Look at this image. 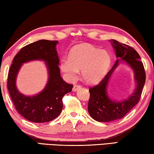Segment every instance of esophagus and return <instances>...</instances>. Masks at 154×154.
<instances>
[{
  "instance_id": "1",
  "label": "esophagus",
  "mask_w": 154,
  "mask_h": 154,
  "mask_svg": "<svg viewBox=\"0 0 154 154\" xmlns=\"http://www.w3.org/2000/svg\"><path fill=\"white\" fill-rule=\"evenodd\" d=\"M79 88H81V85H75L73 88H72V92H76V91H77V90L79 89Z\"/></svg>"
}]
</instances>
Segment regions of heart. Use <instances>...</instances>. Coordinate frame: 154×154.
<instances>
[{
	"label": "heart",
	"mask_w": 154,
	"mask_h": 154,
	"mask_svg": "<svg viewBox=\"0 0 154 154\" xmlns=\"http://www.w3.org/2000/svg\"><path fill=\"white\" fill-rule=\"evenodd\" d=\"M110 63L111 57L106 50L88 45H80L72 49L69 58L61 60L60 68L69 82L75 80L81 69L84 82L94 84L105 76Z\"/></svg>",
	"instance_id": "1"
}]
</instances>
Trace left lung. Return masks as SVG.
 <instances>
[{
	"mask_svg": "<svg viewBox=\"0 0 154 154\" xmlns=\"http://www.w3.org/2000/svg\"><path fill=\"white\" fill-rule=\"evenodd\" d=\"M115 50L116 61L103 80L90 88V98L88 103V113L94 120L100 122H112L124 117L139 103L145 83L144 66L140 57L131 47L111 39L109 41ZM126 63L134 72L135 88L134 92L124 100H116L109 95V79L119 65Z\"/></svg>",
	"mask_w": 154,
	"mask_h": 154,
	"instance_id": "1",
	"label": "left lung"
}]
</instances>
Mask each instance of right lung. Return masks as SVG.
Listing matches in <instances>:
<instances>
[{
  "mask_svg": "<svg viewBox=\"0 0 154 154\" xmlns=\"http://www.w3.org/2000/svg\"><path fill=\"white\" fill-rule=\"evenodd\" d=\"M57 41L39 40L23 48L14 57L10 67L7 88L17 111L27 120L44 123L56 119L62 110V98L72 91V85L62 79L59 57L56 49ZM45 62L48 79L45 88L32 96L25 95L18 90L17 75L23 63L31 61Z\"/></svg>",
  "mask_w": 154,
  "mask_h": 154,
  "instance_id": "1",
  "label": "right lung"
}]
</instances>
